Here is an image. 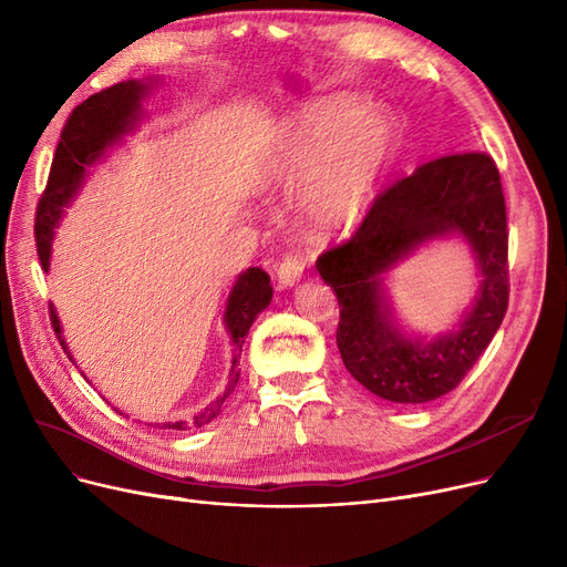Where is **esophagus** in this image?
Returning a JSON list of instances; mask_svg holds the SVG:
<instances>
[{
	"label": "esophagus",
	"instance_id": "1",
	"mask_svg": "<svg viewBox=\"0 0 567 567\" xmlns=\"http://www.w3.org/2000/svg\"><path fill=\"white\" fill-rule=\"evenodd\" d=\"M302 269L305 262L300 256H286L279 265H277V279L281 288H292L300 279H302Z\"/></svg>",
	"mask_w": 567,
	"mask_h": 567
}]
</instances>
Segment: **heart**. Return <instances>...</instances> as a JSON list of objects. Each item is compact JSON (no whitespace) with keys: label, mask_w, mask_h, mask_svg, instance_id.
Listing matches in <instances>:
<instances>
[{"label":"heart","mask_w":567,"mask_h":567,"mask_svg":"<svg viewBox=\"0 0 567 567\" xmlns=\"http://www.w3.org/2000/svg\"><path fill=\"white\" fill-rule=\"evenodd\" d=\"M394 150V124L354 95H323L288 112L258 181L265 189L296 183L298 218L330 234L357 225L368 210Z\"/></svg>","instance_id":"1"}]
</instances>
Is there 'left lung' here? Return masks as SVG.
Returning <instances> with one entry per match:
<instances>
[{"label": "left lung", "instance_id": "obj_1", "mask_svg": "<svg viewBox=\"0 0 567 567\" xmlns=\"http://www.w3.org/2000/svg\"><path fill=\"white\" fill-rule=\"evenodd\" d=\"M462 238L477 260V292L434 339L403 329L385 275L420 247ZM509 231L499 171L485 152L451 150L389 185L351 239L317 260L340 305L338 349L368 392L392 403L434 401L462 382L509 305Z\"/></svg>", "mask_w": 567, "mask_h": 567}]
</instances>
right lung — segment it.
I'll return each instance as SVG.
<instances>
[{
    "mask_svg": "<svg viewBox=\"0 0 567 567\" xmlns=\"http://www.w3.org/2000/svg\"><path fill=\"white\" fill-rule=\"evenodd\" d=\"M152 86H159V80H128L122 84H114L101 93L91 95L89 101H84L80 107H76L70 120L63 128L61 143L55 147V157L51 164V175L44 189V197L37 206V223H34V234H37V252L39 260H42L44 271L51 269V256H53V237L55 229L61 227V220L65 216V208L74 202L76 194L82 192L89 173L95 164H101L105 159V154L124 141V135L131 133L133 128H138L141 120L145 116L143 101ZM271 302V286L267 271L260 267H248L246 271L234 281L227 305H225V315L223 323L229 336L231 344V368H229V382L225 394L218 396L213 403H208L199 415H194L192 422H154L147 426H157V429H189V426H204L213 417L220 415V408L225 399L234 392V386L239 382V359H241V347L246 342L248 330L252 321L258 319L260 311ZM51 321L53 330L58 333V340H61L63 349L68 351L70 361L72 351L68 349V342L63 338V328L61 319H58L55 309L51 305Z\"/></svg>",
    "mask_w": 567,
    "mask_h": 567,
    "instance_id": "right-lung-1",
    "label": "right lung"
}]
</instances>
